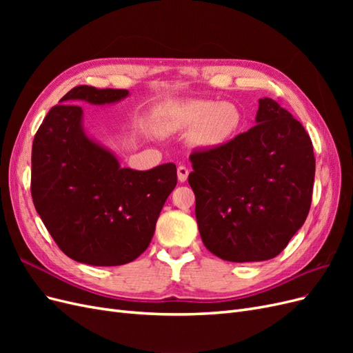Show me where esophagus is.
Here are the masks:
<instances>
[{
	"label": "esophagus",
	"instance_id": "obj_1",
	"mask_svg": "<svg viewBox=\"0 0 353 353\" xmlns=\"http://www.w3.org/2000/svg\"><path fill=\"white\" fill-rule=\"evenodd\" d=\"M188 174H190V170H188V168H185V166H178V179L181 181V183H185L187 181V178H188Z\"/></svg>",
	"mask_w": 353,
	"mask_h": 353
}]
</instances>
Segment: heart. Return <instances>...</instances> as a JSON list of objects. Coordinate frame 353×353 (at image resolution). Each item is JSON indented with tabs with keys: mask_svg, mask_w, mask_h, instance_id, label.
<instances>
[{
	"mask_svg": "<svg viewBox=\"0 0 353 353\" xmlns=\"http://www.w3.org/2000/svg\"><path fill=\"white\" fill-rule=\"evenodd\" d=\"M243 121L240 109L230 101L187 100L170 104L163 116L169 131L191 130V143L201 148H218L237 134Z\"/></svg>",
	"mask_w": 353,
	"mask_h": 353,
	"instance_id": "1",
	"label": "heart"
}]
</instances>
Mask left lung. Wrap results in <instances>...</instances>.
<instances>
[{
	"mask_svg": "<svg viewBox=\"0 0 353 353\" xmlns=\"http://www.w3.org/2000/svg\"><path fill=\"white\" fill-rule=\"evenodd\" d=\"M256 122L227 144L190 154L203 244L230 262L275 258L311 209V137L271 99L259 100Z\"/></svg>",
	"mask_w": 353,
	"mask_h": 353,
	"instance_id": "left-lung-1",
	"label": "left lung"
}]
</instances>
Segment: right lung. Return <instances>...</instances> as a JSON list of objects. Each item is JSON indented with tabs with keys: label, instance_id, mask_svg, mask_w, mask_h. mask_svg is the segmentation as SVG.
I'll return each instance as SVG.
<instances>
[{
	"label": "right lung",
	"instance_id": "right-lung-1",
	"mask_svg": "<svg viewBox=\"0 0 353 353\" xmlns=\"http://www.w3.org/2000/svg\"><path fill=\"white\" fill-rule=\"evenodd\" d=\"M128 90L79 85L51 108L32 144L30 193L46 228L70 259L117 266L150 244L156 222L176 185V166L121 168L117 159L82 130L78 100L114 103Z\"/></svg>",
	"mask_w": 353,
	"mask_h": 353
}]
</instances>
